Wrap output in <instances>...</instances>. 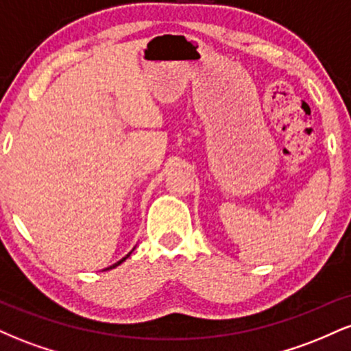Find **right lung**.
<instances>
[{
    "instance_id": "obj_1",
    "label": "right lung",
    "mask_w": 351,
    "mask_h": 351,
    "mask_svg": "<svg viewBox=\"0 0 351 351\" xmlns=\"http://www.w3.org/2000/svg\"><path fill=\"white\" fill-rule=\"evenodd\" d=\"M134 251H135V247H134V249H132V251H130V252H128V254H127V256H125V257H122V259H120V261H119V263L112 264V265H110V267L104 269V271H108V269H114V267H117V265H120V264H122V263H123V261H127V259H128V257H130V254H132V252H134Z\"/></svg>"
}]
</instances>
